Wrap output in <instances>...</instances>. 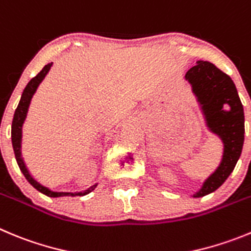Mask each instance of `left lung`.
<instances>
[{"label": "left lung", "instance_id": "obj_1", "mask_svg": "<svg viewBox=\"0 0 251 251\" xmlns=\"http://www.w3.org/2000/svg\"><path fill=\"white\" fill-rule=\"evenodd\" d=\"M205 116L206 126L224 144L217 171L194 194L201 198L215 192L230 176L244 144V108L231 78L208 61H198L185 75ZM228 108L225 109V107Z\"/></svg>", "mask_w": 251, "mask_h": 251}]
</instances>
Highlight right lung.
<instances>
[{
	"instance_id": "add662e5",
	"label": "right lung",
	"mask_w": 251,
	"mask_h": 251,
	"mask_svg": "<svg viewBox=\"0 0 251 251\" xmlns=\"http://www.w3.org/2000/svg\"><path fill=\"white\" fill-rule=\"evenodd\" d=\"M53 63L46 64L45 67L42 68L38 75L36 77L32 78L27 83L26 88H25L24 93L21 96V100L18 103L17 108L15 110V116H13L12 121V129H11V138H12V147L13 151H15V157L17 160V164L20 167L21 172L24 173V176H26V179L28 180V183L31 184L32 187L36 188L38 192H41L42 194L47 195L50 198H58V197H75V195H86L88 193H91L92 190H94V188L97 187V184H94L92 187H89L88 189L84 190V192H78V193H66V192H52L50 189H48L47 187H43L42 184H40L33 176L29 174L28 169H27L26 164H25L24 159H22V154H21V143H22V126H24V122L27 117V110H28L29 103H31L32 97H33L34 92L37 91L40 83L43 80V78L47 75L48 71L50 70Z\"/></svg>"
}]
</instances>
